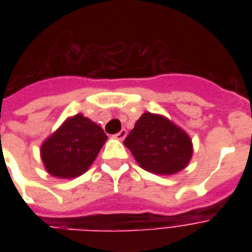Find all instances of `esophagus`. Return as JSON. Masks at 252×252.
<instances>
[{"label": "esophagus", "mask_w": 252, "mask_h": 252, "mask_svg": "<svg viewBox=\"0 0 252 252\" xmlns=\"http://www.w3.org/2000/svg\"><path fill=\"white\" fill-rule=\"evenodd\" d=\"M115 137L118 138V140H120V141H123V140H124V138L126 137V129H122V130H120V132H119V133L115 134Z\"/></svg>", "instance_id": "obj_1"}]
</instances>
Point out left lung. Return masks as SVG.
Listing matches in <instances>:
<instances>
[{
	"label": "left lung",
	"instance_id": "left-lung-1",
	"mask_svg": "<svg viewBox=\"0 0 252 252\" xmlns=\"http://www.w3.org/2000/svg\"><path fill=\"white\" fill-rule=\"evenodd\" d=\"M144 170L157 175H172L191 161L192 140L182 128L162 115L145 112L124 140Z\"/></svg>",
	"mask_w": 252,
	"mask_h": 252
}]
</instances>
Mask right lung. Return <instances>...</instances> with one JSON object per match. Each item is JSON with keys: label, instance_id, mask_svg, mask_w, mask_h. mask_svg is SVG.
Instances as JSON below:
<instances>
[{"label": "right lung", "instance_id": "right-lung-1", "mask_svg": "<svg viewBox=\"0 0 252 252\" xmlns=\"http://www.w3.org/2000/svg\"><path fill=\"white\" fill-rule=\"evenodd\" d=\"M107 138L104 130L82 114L68 118L41 145L45 170L64 179L82 175L95 161Z\"/></svg>", "mask_w": 252, "mask_h": 252}]
</instances>
